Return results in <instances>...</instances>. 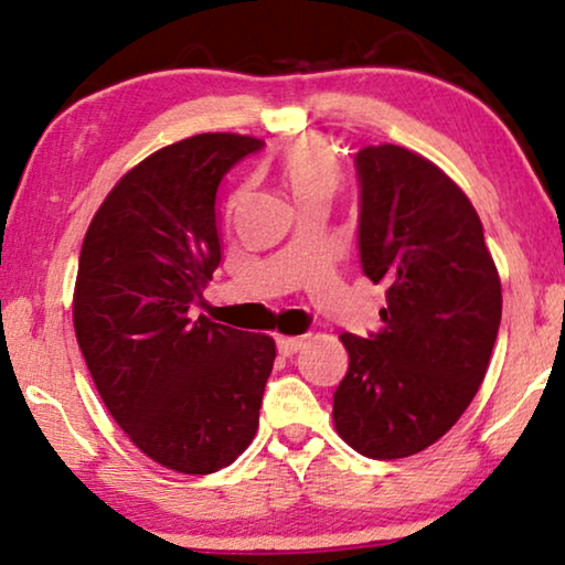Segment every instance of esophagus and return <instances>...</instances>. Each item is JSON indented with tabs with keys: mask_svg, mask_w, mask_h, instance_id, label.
Returning a JSON list of instances; mask_svg holds the SVG:
<instances>
[{
	"mask_svg": "<svg viewBox=\"0 0 565 565\" xmlns=\"http://www.w3.org/2000/svg\"><path fill=\"white\" fill-rule=\"evenodd\" d=\"M301 344H305V337H276V348H279L284 358H289L297 350H301Z\"/></svg>",
	"mask_w": 565,
	"mask_h": 565,
	"instance_id": "obj_1",
	"label": "esophagus"
}]
</instances>
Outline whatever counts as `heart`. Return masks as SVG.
I'll return each mask as SVG.
<instances>
[{"instance_id": "heart-1", "label": "heart", "mask_w": 565, "mask_h": 565, "mask_svg": "<svg viewBox=\"0 0 565 565\" xmlns=\"http://www.w3.org/2000/svg\"><path fill=\"white\" fill-rule=\"evenodd\" d=\"M281 172L297 202L311 195H332L340 182V167L332 151L317 139H301L281 157Z\"/></svg>"}]
</instances>
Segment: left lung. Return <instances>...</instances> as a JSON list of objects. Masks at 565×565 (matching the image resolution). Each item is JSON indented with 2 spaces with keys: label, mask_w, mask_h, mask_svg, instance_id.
Instances as JSON below:
<instances>
[{
  "label": "left lung",
  "mask_w": 565,
  "mask_h": 565,
  "mask_svg": "<svg viewBox=\"0 0 565 565\" xmlns=\"http://www.w3.org/2000/svg\"><path fill=\"white\" fill-rule=\"evenodd\" d=\"M363 274L385 286L383 330L344 332L348 375L334 428L370 459L439 441L484 381L502 289L469 198L439 167L395 145L355 154Z\"/></svg>",
  "instance_id": "left-lung-1"
}]
</instances>
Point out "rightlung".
<instances>
[{"mask_svg":"<svg viewBox=\"0 0 565 565\" xmlns=\"http://www.w3.org/2000/svg\"><path fill=\"white\" fill-rule=\"evenodd\" d=\"M264 141L198 134L108 192L83 238L73 297L81 352L108 414L149 459L213 475L254 441L276 344L192 319L221 264L217 188Z\"/></svg>","mask_w":565,"mask_h":565,"instance_id":"add662e5","label":"right lung"}]
</instances>
